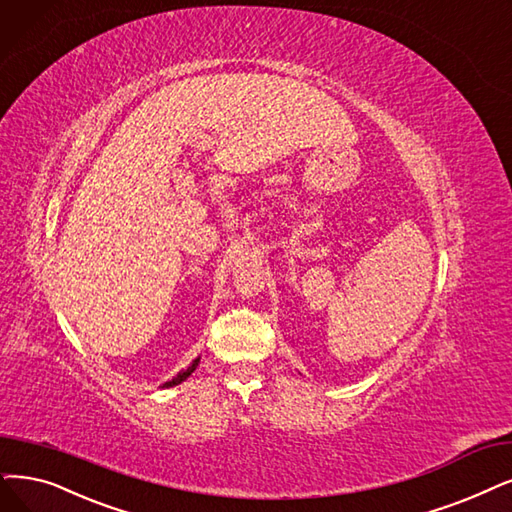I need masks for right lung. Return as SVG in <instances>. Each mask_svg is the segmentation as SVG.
<instances>
[{"label": "right lung", "instance_id": "add662e5", "mask_svg": "<svg viewBox=\"0 0 512 512\" xmlns=\"http://www.w3.org/2000/svg\"><path fill=\"white\" fill-rule=\"evenodd\" d=\"M199 359H201V357L193 359V363H191L189 367H185V370H180V372H178L174 378H170L168 382H163V384H161V388H170V386H176V384H180V382H185V380L195 372V367L199 365Z\"/></svg>", "mask_w": 512, "mask_h": 512}]
</instances>
